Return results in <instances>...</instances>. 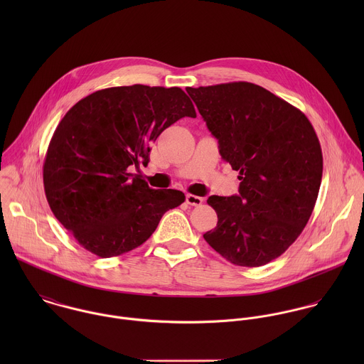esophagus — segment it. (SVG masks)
Returning a JSON list of instances; mask_svg holds the SVG:
<instances>
[{
    "instance_id": "esophagus-1",
    "label": "esophagus",
    "mask_w": 364,
    "mask_h": 364,
    "mask_svg": "<svg viewBox=\"0 0 364 364\" xmlns=\"http://www.w3.org/2000/svg\"><path fill=\"white\" fill-rule=\"evenodd\" d=\"M186 203L189 206H200L203 203V198L196 195H186Z\"/></svg>"
}]
</instances>
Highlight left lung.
<instances>
[{"label": "left lung", "mask_w": 364, "mask_h": 364, "mask_svg": "<svg viewBox=\"0 0 364 364\" xmlns=\"http://www.w3.org/2000/svg\"><path fill=\"white\" fill-rule=\"evenodd\" d=\"M186 92L241 181L238 195L208 198L218 221L203 238L237 266L279 258L304 230L319 192L322 151L310 120L252 82Z\"/></svg>", "instance_id": "1"}]
</instances>
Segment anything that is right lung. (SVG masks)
Masks as SVG:
<instances>
[{"label":"right lung","instance_id":"1","mask_svg":"<svg viewBox=\"0 0 364 364\" xmlns=\"http://www.w3.org/2000/svg\"><path fill=\"white\" fill-rule=\"evenodd\" d=\"M195 106L178 87L130 85L97 91L74 105L53 134L43 185L55 218L87 251L112 258L146 242L175 189H151L132 168L150 161L151 143Z\"/></svg>","mask_w":364,"mask_h":364}]
</instances>
